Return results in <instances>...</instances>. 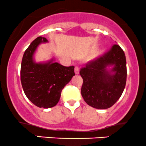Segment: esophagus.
I'll return each instance as SVG.
<instances>
[{
	"label": "esophagus",
	"instance_id": "obj_1",
	"mask_svg": "<svg viewBox=\"0 0 146 146\" xmlns=\"http://www.w3.org/2000/svg\"><path fill=\"white\" fill-rule=\"evenodd\" d=\"M79 73H80L79 67L76 66V67H75V73H76V75H78V74H79Z\"/></svg>",
	"mask_w": 146,
	"mask_h": 146
}]
</instances>
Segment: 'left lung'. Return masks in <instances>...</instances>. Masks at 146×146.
Returning <instances> with one entry per match:
<instances>
[{
    "label": "left lung",
    "instance_id": "8db88e82",
    "mask_svg": "<svg viewBox=\"0 0 146 146\" xmlns=\"http://www.w3.org/2000/svg\"><path fill=\"white\" fill-rule=\"evenodd\" d=\"M111 67V69H108ZM81 94L89 106L98 110L111 107L122 95L127 67L124 51L117 44L80 69Z\"/></svg>",
    "mask_w": 146,
    "mask_h": 146
}]
</instances>
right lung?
Returning a JSON list of instances; mask_svg holds the SVG:
<instances>
[{
  "label": "right lung",
  "mask_w": 146,
  "mask_h": 146,
  "mask_svg": "<svg viewBox=\"0 0 146 146\" xmlns=\"http://www.w3.org/2000/svg\"><path fill=\"white\" fill-rule=\"evenodd\" d=\"M48 42L39 36L24 52L21 66V81L25 96L35 105L48 109L58 103L62 89L75 76L73 66H64L54 59L46 63H36L35 52L41 43Z\"/></svg>",
  "instance_id": "right-lung-1"
}]
</instances>
